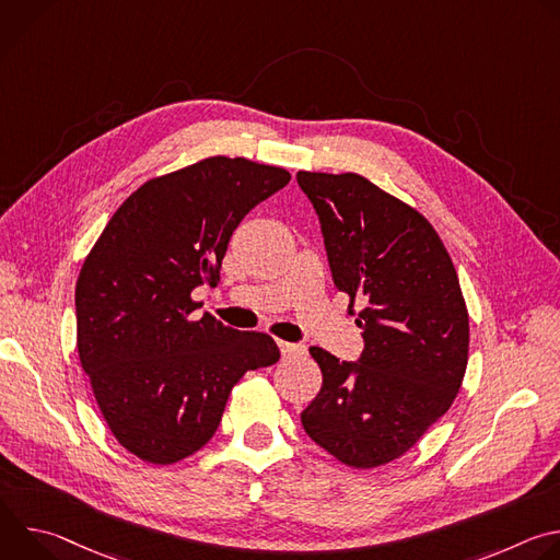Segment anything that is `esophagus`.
Segmentation results:
<instances>
[{"mask_svg":"<svg viewBox=\"0 0 560 560\" xmlns=\"http://www.w3.org/2000/svg\"><path fill=\"white\" fill-rule=\"evenodd\" d=\"M277 346H279V350H281V354L283 357H301V354H305V346L303 343H290V341H277Z\"/></svg>","mask_w":560,"mask_h":560,"instance_id":"34e87169","label":"esophagus"}]
</instances>
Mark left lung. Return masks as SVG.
<instances>
[{"label": "left lung", "instance_id": "1", "mask_svg": "<svg viewBox=\"0 0 560 560\" xmlns=\"http://www.w3.org/2000/svg\"><path fill=\"white\" fill-rule=\"evenodd\" d=\"M341 292L363 305L365 350L341 361L310 348L324 385L301 412L305 434L350 467L408 452L460 387L469 322L454 264L415 208L365 177L299 173Z\"/></svg>", "mask_w": 560, "mask_h": 560}]
</instances>
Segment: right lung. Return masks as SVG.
Wrapping results in <instances>:
<instances>
[{
  "label": "right lung",
  "instance_id": "add662e5",
  "mask_svg": "<svg viewBox=\"0 0 560 560\" xmlns=\"http://www.w3.org/2000/svg\"><path fill=\"white\" fill-rule=\"evenodd\" d=\"M290 182L244 156H210L132 192L104 228L74 288L77 350L115 439L141 460L177 463L221 423L232 385L279 361L192 290L214 285L242 219Z\"/></svg>",
  "mask_w": 560,
  "mask_h": 560
}]
</instances>
